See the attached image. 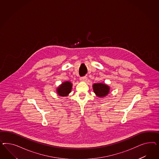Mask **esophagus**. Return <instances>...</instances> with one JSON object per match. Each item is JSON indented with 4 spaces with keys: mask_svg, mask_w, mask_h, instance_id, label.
<instances>
[{
    "mask_svg": "<svg viewBox=\"0 0 159 159\" xmlns=\"http://www.w3.org/2000/svg\"><path fill=\"white\" fill-rule=\"evenodd\" d=\"M80 80L81 82H86L87 77H86V76H84V77H80Z\"/></svg>",
    "mask_w": 159,
    "mask_h": 159,
    "instance_id": "esophagus-1",
    "label": "esophagus"
}]
</instances>
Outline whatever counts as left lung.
Instances as JSON below:
<instances>
[{
  "mask_svg": "<svg viewBox=\"0 0 159 159\" xmlns=\"http://www.w3.org/2000/svg\"><path fill=\"white\" fill-rule=\"evenodd\" d=\"M93 89L97 96L100 98H102L109 94L110 87L106 83H94L93 85Z\"/></svg>",
  "mask_w": 159,
  "mask_h": 159,
  "instance_id": "obj_1",
  "label": "left lung"
}]
</instances>
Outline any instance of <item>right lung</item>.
Instances as JSON below:
<instances>
[{"mask_svg":"<svg viewBox=\"0 0 159 159\" xmlns=\"http://www.w3.org/2000/svg\"><path fill=\"white\" fill-rule=\"evenodd\" d=\"M72 83L69 81L63 82L57 88V93L59 96L67 97L71 92Z\"/></svg>","mask_w":159,"mask_h":159,"instance_id":"1","label":"right lung"}]
</instances>
